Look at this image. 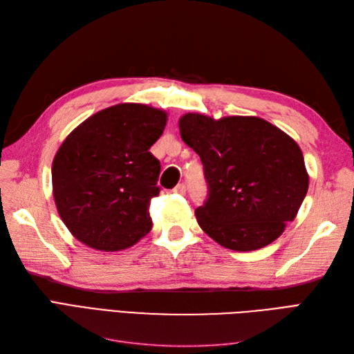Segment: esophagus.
<instances>
[{
	"mask_svg": "<svg viewBox=\"0 0 354 354\" xmlns=\"http://www.w3.org/2000/svg\"><path fill=\"white\" fill-rule=\"evenodd\" d=\"M173 192H174V194H178V195H185V194H186V185H183V183L177 185V186L173 189Z\"/></svg>",
	"mask_w": 354,
	"mask_h": 354,
	"instance_id": "34e87169",
	"label": "esophagus"
}]
</instances>
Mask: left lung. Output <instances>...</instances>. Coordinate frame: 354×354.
<instances>
[{
    "mask_svg": "<svg viewBox=\"0 0 354 354\" xmlns=\"http://www.w3.org/2000/svg\"><path fill=\"white\" fill-rule=\"evenodd\" d=\"M178 127L199 155L208 186L195 211L201 229L233 251L260 250L279 238L308 189L299 146L257 116L186 113Z\"/></svg>",
    "mask_w": 354,
    "mask_h": 354,
    "instance_id": "8db88e82",
    "label": "left lung"
}]
</instances>
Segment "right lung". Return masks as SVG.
<instances>
[{
  "instance_id": "add662e5",
  "label": "right lung",
  "mask_w": 354,
  "mask_h": 354,
  "mask_svg": "<svg viewBox=\"0 0 354 354\" xmlns=\"http://www.w3.org/2000/svg\"><path fill=\"white\" fill-rule=\"evenodd\" d=\"M167 113L121 103L90 116L65 138L53 160L59 216L80 242L99 251L130 248L152 229L159 160L149 152Z\"/></svg>"
}]
</instances>
